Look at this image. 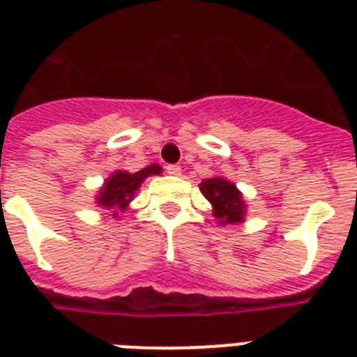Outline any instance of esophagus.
I'll list each match as a JSON object with an SVG mask.
<instances>
[{"label": "esophagus", "instance_id": "obj_1", "mask_svg": "<svg viewBox=\"0 0 357 357\" xmlns=\"http://www.w3.org/2000/svg\"><path fill=\"white\" fill-rule=\"evenodd\" d=\"M166 172L169 173V175H173V176H178L181 175V166H176V164H167L166 166Z\"/></svg>", "mask_w": 357, "mask_h": 357}]
</instances>
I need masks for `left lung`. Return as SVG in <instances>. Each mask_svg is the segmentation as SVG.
I'll list each match as a JSON object with an SVG mask.
<instances>
[{"instance_id":"obj_1","label":"left lung","mask_w":357,"mask_h":357,"mask_svg":"<svg viewBox=\"0 0 357 357\" xmlns=\"http://www.w3.org/2000/svg\"><path fill=\"white\" fill-rule=\"evenodd\" d=\"M200 193L209 200L215 209V216L220 224H236L243 220L245 204L236 185L225 178H208L199 185Z\"/></svg>"}]
</instances>
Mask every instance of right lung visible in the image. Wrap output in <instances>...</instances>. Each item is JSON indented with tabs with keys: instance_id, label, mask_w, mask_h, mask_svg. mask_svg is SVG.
<instances>
[{
	"instance_id": "1",
	"label": "right lung",
	"mask_w": 357,
	"mask_h": 357,
	"mask_svg": "<svg viewBox=\"0 0 357 357\" xmlns=\"http://www.w3.org/2000/svg\"><path fill=\"white\" fill-rule=\"evenodd\" d=\"M157 173H160V166H157V164H151V166L144 167V169L137 173L115 172L106 181L105 188L100 190V195L97 197V204L102 206V208L124 209L146 176L157 175ZM115 216H117V213H115Z\"/></svg>"
}]
</instances>
